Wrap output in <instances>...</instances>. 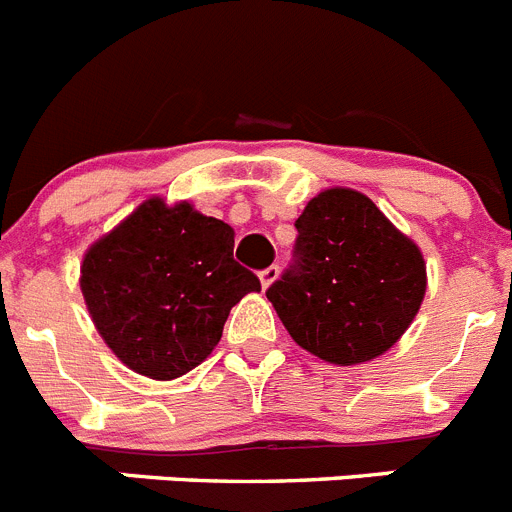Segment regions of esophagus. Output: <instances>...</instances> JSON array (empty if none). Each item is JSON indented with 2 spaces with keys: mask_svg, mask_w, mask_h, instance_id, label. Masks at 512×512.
Segmentation results:
<instances>
[{
  "mask_svg": "<svg viewBox=\"0 0 512 512\" xmlns=\"http://www.w3.org/2000/svg\"><path fill=\"white\" fill-rule=\"evenodd\" d=\"M279 277V266L277 264H271V266H266L264 271H261L259 274V279H261V287L264 289H269L271 287V282H274V279Z\"/></svg>",
  "mask_w": 512,
  "mask_h": 512,
  "instance_id": "obj_1",
  "label": "esophagus"
}]
</instances>
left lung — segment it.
<instances>
[{"mask_svg": "<svg viewBox=\"0 0 512 512\" xmlns=\"http://www.w3.org/2000/svg\"><path fill=\"white\" fill-rule=\"evenodd\" d=\"M295 259L266 297L305 351L330 364L382 356L425 295L420 248L366 194L325 189L297 217Z\"/></svg>", "mask_w": 512, "mask_h": 512, "instance_id": "obj_1", "label": "left lung"}]
</instances>
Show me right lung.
I'll return each instance as SVG.
<instances>
[{
    "label": "right lung",
    "instance_id": "1",
    "mask_svg": "<svg viewBox=\"0 0 512 512\" xmlns=\"http://www.w3.org/2000/svg\"><path fill=\"white\" fill-rule=\"evenodd\" d=\"M233 235L189 202L151 197L89 248L81 295L122 364L166 382L212 354L230 307L261 292L233 259Z\"/></svg>",
    "mask_w": 512,
    "mask_h": 512
}]
</instances>
